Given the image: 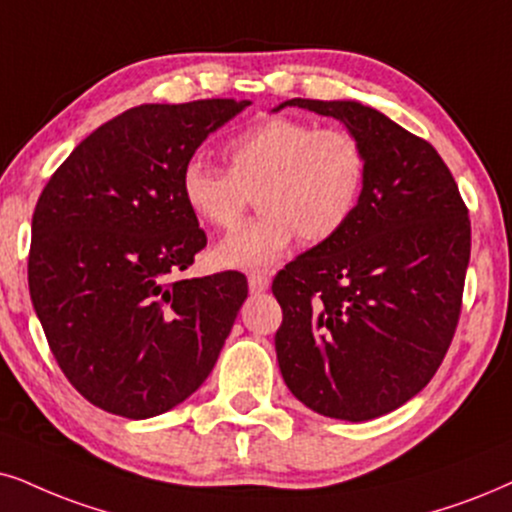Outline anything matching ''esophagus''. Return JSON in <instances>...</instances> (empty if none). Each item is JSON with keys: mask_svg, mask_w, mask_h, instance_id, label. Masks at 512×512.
<instances>
[{"mask_svg": "<svg viewBox=\"0 0 512 512\" xmlns=\"http://www.w3.org/2000/svg\"><path fill=\"white\" fill-rule=\"evenodd\" d=\"M271 278L269 274H264V271H252V274L248 276V286L252 293H264V290L269 288Z\"/></svg>", "mask_w": 512, "mask_h": 512, "instance_id": "obj_1", "label": "esophagus"}]
</instances>
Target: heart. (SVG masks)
Instances as JSON below:
<instances>
[{
  "mask_svg": "<svg viewBox=\"0 0 512 512\" xmlns=\"http://www.w3.org/2000/svg\"><path fill=\"white\" fill-rule=\"evenodd\" d=\"M229 170L193 155L181 167L186 208L215 229L241 222L257 191L262 215L219 241L226 269H264L290 248L323 243L349 224L368 179L366 146L352 129L297 118H264L224 146Z\"/></svg>",
  "mask_w": 512,
  "mask_h": 512,
  "instance_id": "obj_1",
  "label": "heart"
}]
</instances>
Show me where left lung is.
Returning <instances> with one entry per match:
<instances>
[{
	"label": "left lung",
	"mask_w": 512,
	"mask_h": 512,
	"mask_svg": "<svg viewBox=\"0 0 512 512\" xmlns=\"http://www.w3.org/2000/svg\"><path fill=\"white\" fill-rule=\"evenodd\" d=\"M364 141L354 217L274 278L276 359L288 390L328 418L385 416L430 383L454 340L470 262V219L428 141L357 101L290 99Z\"/></svg>",
	"instance_id": "obj_1"
}]
</instances>
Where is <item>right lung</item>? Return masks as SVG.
I'll list each match as a JSON object with an SVG mask.
<instances>
[{"label": "right lung", "mask_w": 512, "mask_h": 512, "mask_svg": "<svg viewBox=\"0 0 512 512\" xmlns=\"http://www.w3.org/2000/svg\"><path fill=\"white\" fill-rule=\"evenodd\" d=\"M250 101L144 103L94 129L32 215L28 286L51 354L99 409L153 418L205 383L248 281L184 278L208 245L181 167Z\"/></svg>", "instance_id": "obj_1"}]
</instances>
